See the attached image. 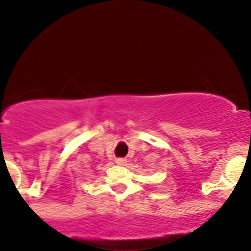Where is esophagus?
Here are the masks:
<instances>
[{
  "instance_id": "obj_1",
  "label": "esophagus",
  "mask_w": 251,
  "mask_h": 251,
  "mask_svg": "<svg viewBox=\"0 0 251 251\" xmlns=\"http://www.w3.org/2000/svg\"><path fill=\"white\" fill-rule=\"evenodd\" d=\"M115 163H117V165H119V166H124L126 163H127V159H126V158H117V159H115Z\"/></svg>"
}]
</instances>
